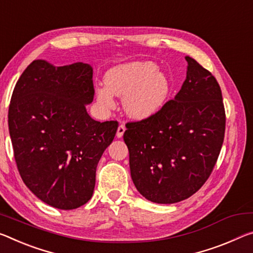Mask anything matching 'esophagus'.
I'll return each mask as SVG.
<instances>
[{"mask_svg": "<svg viewBox=\"0 0 253 253\" xmlns=\"http://www.w3.org/2000/svg\"><path fill=\"white\" fill-rule=\"evenodd\" d=\"M125 130H126V127H125V125H123L122 124V125H119V127H118L117 134H116V136H117L118 138H122L124 133H125Z\"/></svg>", "mask_w": 253, "mask_h": 253, "instance_id": "34e87169", "label": "esophagus"}]
</instances>
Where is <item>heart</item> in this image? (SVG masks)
Masks as SVG:
<instances>
[{
  "label": "heart",
  "instance_id": "obj_1",
  "mask_svg": "<svg viewBox=\"0 0 253 253\" xmlns=\"http://www.w3.org/2000/svg\"><path fill=\"white\" fill-rule=\"evenodd\" d=\"M103 81L106 86L94 90L99 105L110 110L115 107L112 95L124 98V110L135 120L148 119L161 111L172 92L169 75L150 61L120 64L107 72Z\"/></svg>",
  "mask_w": 253,
  "mask_h": 253
}]
</instances>
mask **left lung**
<instances>
[{"label": "left lung", "instance_id": "left-lung-1", "mask_svg": "<svg viewBox=\"0 0 253 253\" xmlns=\"http://www.w3.org/2000/svg\"><path fill=\"white\" fill-rule=\"evenodd\" d=\"M187 76L173 100L153 117L128 123L131 180L156 204L181 202L210 177L225 133L222 91L211 72L186 56Z\"/></svg>", "mask_w": 253, "mask_h": 253}]
</instances>
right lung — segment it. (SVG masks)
<instances>
[{"mask_svg": "<svg viewBox=\"0 0 253 253\" xmlns=\"http://www.w3.org/2000/svg\"><path fill=\"white\" fill-rule=\"evenodd\" d=\"M93 70L36 59L20 76L9 107V131L23 182L42 202L75 210L89 202L95 171L118 123L92 119Z\"/></svg>", "mask_w": 253, "mask_h": 253, "instance_id": "1", "label": "right lung"}]
</instances>
